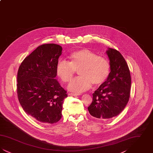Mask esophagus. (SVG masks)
I'll list each match as a JSON object with an SVG mask.
<instances>
[{
    "instance_id": "esophagus-1",
    "label": "esophagus",
    "mask_w": 153,
    "mask_h": 153,
    "mask_svg": "<svg viewBox=\"0 0 153 153\" xmlns=\"http://www.w3.org/2000/svg\"><path fill=\"white\" fill-rule=\"evenodd\" d=\"M68 95L69 96H80L79 94H74V93H68Z\"/></svg>"
}]
</instances>
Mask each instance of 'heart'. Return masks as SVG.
Masks as SVG:
<instances>
[{
  "label": "heart",
  "mask_w": 153,
  "mask_h": 153,
  "mask_svg": "<svg viewBox=\"0 0 153 153\" xmlns=\"http://www.w3.org/2000/svg\"><path fill=\"white\" fill-rule=\"evenodd\" d=\"M76 71H78L80 76L71 81L68 88L73 92L80 93L92 85L98 87L104 84L109 77L110 64L104 57L83 49L72 53L67 62L60 61L56 68L57 76L64 82L72 80Z\"/></svg>",
  "instance_id": "obj_1"
}]
</instances>
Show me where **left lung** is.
I'll list each match as a JSON object with an SVG mask.
<instances>
[{
  "instance_id": "obj_1",
  "label": "left lung",
  "mask_w": 153,
  "mask_h": 153,
  "mask_svg": "<svg viewBox=\"0 0 153 153\" xmlns=\"http://www.w3.org/2000/svg\"><path fill=\"white\" fill-rule=\"evenodd\" d=\"M107 54L111 68L109 77L92 94L93 100L88 107L92 117L102 120L122 112L128 102L131 89L130 72L123 56L111 48Z\"/></svg>"
}]
</instances>
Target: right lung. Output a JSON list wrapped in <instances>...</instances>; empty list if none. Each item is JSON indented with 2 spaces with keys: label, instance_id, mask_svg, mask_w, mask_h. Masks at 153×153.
<instances>
[{
  "label": "right lung",
  "instance_id": "1",
  "mask_svg": "<svg viewBox=\"0 0 153 153\" xmlns=\"http://www.w3.org/2000/svg\"><path fill=\"white\" fill-rule=\"evenodd\" d=\"M62 51L59 45H41L24 59L18 71L19 102L25 112L41 123H55L62 117L68 95L56 79Z\"/></svg>",
  "mask_w": 153,
  "mask_h": 153
}]
</instances>
